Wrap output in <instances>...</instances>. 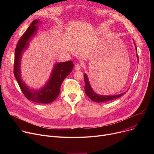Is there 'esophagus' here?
<instances>
[{
	"instance_id": "34e87169",
	"label": "esophagus",
	"mask_w": 154,
	"mask_h": 154,
	"mask_svg": "<svg viewBox=\"0 0 154 154\" xmlns=\"http://www.w3.org/2000/svg\"><path fill=\"white\" fill-rule=\"evenodd\" d=\"M81 65L80 64H75V66H74V68H75V70H77V71H79V70H80V69H81Z\"/></svg>"
}]
</instances>
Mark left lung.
<instances>
[{
    "label": "left lung",
    "mask_w": 154,
    "mask_h": 154,
    "mask_svg": "<svg viewBox=\"0 0 154 154\" xmlns=\"http://www.w3.org/2000/svg\"><path fill=\"white\" fill-rule=\"evenodd\" d=\"M135 43V42H134ZM136 48V50L137 51V48L135 46ZM137 58L138 59V56L137 54ZM84 80H85V92L86 93V94L88 96L90 99H91L93 101L96 102H108L109 100H112L116 99H118L119 97H120L121 96H122L125 93L118 94V95H116V96H102V95H99L97 94L96 93H95L93 89L91 88V87L90 85V82L88 81V79L87 76L86 74H84Z\"/></svg>",
    "instance_id": "1"
}]
</instances>
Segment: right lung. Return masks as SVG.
<instances>
[{
	"label": "right lung",
	"instance_id": "1",
	"mask_svg": "<svg viewBox=\"0 0 154 154\" xmlns=\"http://www.w3.org/2000/svg\"><path fill=\"white\" fill-rule=\"evenodd\" d=\"M38 23V20H33L17 42L15 49L14 75L22 92L27 99L39 103H49L53 102L58 96L60 92L61 85L64 79L71 72L74 64L72 61L57 63L55 65L49 80L45 87L38 91L29 89L22 81L20 73L21 56L23 51L28 47L30 38L36 32V24Z\"/></svg>",
	"mask_w": 154,
	"mask_h": 154
}]
</instances>
